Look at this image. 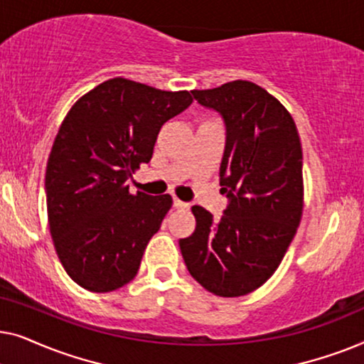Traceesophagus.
Here are the masks:
<instances>
[{"label":"esophagus","mask_w":364,"mask_h":364,"mask_svg":"<svg viewBox=\"0 0 364 364\" xmlns=\"http://www.w3.org/2000/svg\"><path fill=\"white\" fill-rule=\"evenodd\" d=\"M173 207H176V208H187L188 203L178 200V198H173Z\"/></svg>","instance_id":"esophagus-1"}]
</instances>
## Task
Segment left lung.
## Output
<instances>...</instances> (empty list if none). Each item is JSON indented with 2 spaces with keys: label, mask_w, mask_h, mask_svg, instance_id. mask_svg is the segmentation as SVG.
<instances>
[{
  "label": "left lung",
  "mask_w": 364,
  "mask_h": 364,
  "mask_svg": "<svg viewBox=\"0 0 364 364\" xmlns=\"http://www.w3.org/2000/svg\"><path fill=\"white\" fill-rule=\"evenodd\" d=\"M223 117L220 192L228 205L218 222L193 205L196 230L178 245L187 270L217 296H243L280 265L303 213V154L295 121L283 104L250 81L192 91Z\"/></svg>",
  "instance_id": "8db88e82"
}]
</instances>
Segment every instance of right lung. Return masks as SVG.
<instances>
[{
    "mask_svg": "<svg viewBox=\"0 0 364 364\" xmlns=\"http://www.w3.org/2000/svg\"><path fill=\"white\" fill-rule=\"evenodd\" d=\"M192 104L188 91H161L114 77L77 99L54 139L46 167L49 230L64 270L94 293L137 275L172 197L129 192L151 161L157 134Z\"/></svg>",
    "mask_w": 364,
    "mask_h": 364,
    "instance_id": "add662e5",
    "label": "right lung"
}]
</instances>
